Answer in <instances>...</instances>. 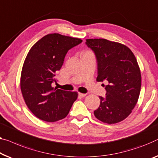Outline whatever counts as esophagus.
<instances>
[{
  "label": "esophagus",
  "instance_id": "34e87169",
  "mask_svg": "<svg viewBox=\"0 0 158 158\" xmlns=\"http://www.w3.org/2000/svg\"><path fill=\"white\" fill-rule=\"evenodd\" d=\"M78 94H79V96H81V97H84V96L86 95V94H82V93H80V92H79Z\"/></svg>",
  "mask_w": 158,
  "mask_h": 158
}]
</instances>
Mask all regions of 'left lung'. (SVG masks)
I'll return each instance as SVG.
<instances>
[{
    "instance_id": "left-lung-1",
    "label": "left lung",
    "mask_w": 158,
    "mask_h": 158,
    "mask_svg": "<svg viewBox=\"0 0 158 158\" xmlns=\"http://www.w3.org/2000/svg\"><path fill=\"white\" fill-rule=\"evenodd\" d=\"M85 44L96 56V81H108L94 116L103 123H118L130 115L140 95L141 74L135 56L128 47L106 39H88Z\"/></svg>"
}]
</instances>
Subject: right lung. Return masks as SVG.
I'll list each match as a JSON object with an SVG mask.
<instances>
[{
    "instance_id": "right-lung-1",
    "label": "right lung",
    "mask_w": 158,
    "mask_h": 158,
    "mask_svg": "<svg viewBox=\"0 0 158 158\" xmlns=\"http://www.w3.org/2000/svg\"><path fill=\"white\" fill-rule=\"evenodd\" d=\"M79 38L57 33L49 34L37 41L25 58L20 88L28 109L38 118L55 122L69 114L77 100L76 91L54 89L55 76L68 51L81 43Z\"/></svg>"
}]
</instances>
